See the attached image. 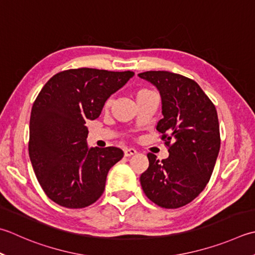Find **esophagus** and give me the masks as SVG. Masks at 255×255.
Returning a JSON list of instances; mask_svg holds the SVG:
<instances>
[{"label": "esophagus", "mask_w": 255, "mask_h": 255, "mask_svg": "<svg viewBox=\"0 0 255 255\" xmlns=\"http://www.w3.org/2000/svg\"><path fill=\"white\" fill-rule=\"evenodd\" d=\"M134 153H137L136 149H133V148H126V149H125V156H126V157H130Z\"/></svg>", "instance_id": "obj_1"}]
</instances>
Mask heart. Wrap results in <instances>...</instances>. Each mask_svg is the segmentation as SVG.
<instances>
[{
    "instance_id": "heart-1",
    "label": "heart",
    "mask_w": 255,
    "mask_h": 255,
    "mask_svg": "<svg viewBox=\"0 0 255 255\" xmlns=\"http://www.w3.org/2000/svg\"><path fill=\"white\" fill-rule=\"evenodd\" d=\"M149 92H152V91H150V89H147V88L140 89V91H138V93H137L136 96H139V95H141V94H146V93H149ZM109 104H111V101H108V102L106 103V106H109Z\"/></svg>"
}]
</instances>
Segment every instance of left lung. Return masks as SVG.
Instances as JSON below:
<instances>
[{
  "instance_id": "left-lung-1",
  "label": "left lung",
  "mask_w": 255,
  "mask_h": 255,
  "mask_svg": "<svg viewBox=\"0 0 255 255\" xmlns=\"http://www.w3.org/2000/svg\"><path fill=\"white\" fill-rule=\"evenodd\" d=\"M138 76L161 95L163 118L156 128L169 151L161 161L147 154L142 190L159 207H183L203 191L217 161L221 139L216 106L193 79L180 74L150 71Z\"/></svg>"
}]
</instances>
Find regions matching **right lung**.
<instances>
[{
    "label": "right lung",
    "mask_w": 255,
    "mask_h": 255,
    "mask_svg": "<svg viewBox=\"0 0 255 255\" xmlns=\"http://www.w3.org/2000/svg\"><path fill=\"white\" fill-rule=\"evenodd\" d=\"M133 72L74 68L59 72L44 85L29 119L28 154L44 192L55 203L81 209L96 202L109 169L124 157L117 147L88 149V129L112 94Z\"/></svg>",
    "instance_id": "right-lung-1"
}]
</instances>
